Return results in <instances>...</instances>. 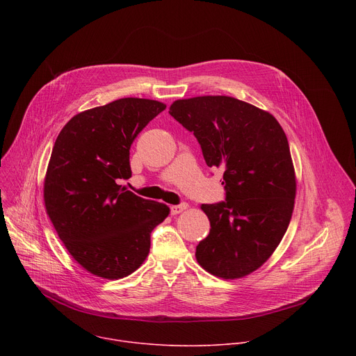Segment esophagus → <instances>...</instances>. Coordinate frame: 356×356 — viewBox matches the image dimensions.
I'll return each instance as SVG.
<instances>
[{"instance_id": "1", "label": "esophagus", "mask_w": 356, "mask_h": 356, "mask_svg": "<svg viewBox=\"0 0 356 356\" xmlns=\"http://www.w3.org/2000/svg\"><path fill=\"white\" fill-rule=\"evenodd\" d=\"M184 210H187V204H186V202H181V204H179V206H172V207H170V213H172L173 216L180 214V213H183Z\"/></svg>"}]
</instances>
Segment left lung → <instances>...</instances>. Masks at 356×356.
I'll use <instances>...</instances> for the list:
<instances>
[{"label": "left lung", "instance_id": "8db88e82", "mask_svg": "<svg viewBox=\"0 0 356 356\" xmlns=\"http://www.w3.org/2000/svg\"><path fill=\"white\" fill-rule=\"evenodd\" d=\"M169 114L197 138L207 166L224 169L225 201L202 204L210 234L195 248L202 269L239 279L261 268L291 220L296 175L276 118L227 95L177 99Z\"/></svg>", "mask_w": 356, "mask_h": 356}]
</instances>
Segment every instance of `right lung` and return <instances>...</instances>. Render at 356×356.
Masks as SVG:
<instances>
[{
  "mask_svg": "<svg viewBox=\"0 0 356 356\" xmlns=\"http://www.w3.org/2000/svg\"><path fill=\"white\" fill-rule=\"evenodd\" d=\"M166 106L120 98L74 115L60 131L46 170V213L74 261L87 272L117 280L135 272L150 249V232L166 204L118 184L129 179V149Z\"/></svg>",
  "mask_w": 356,
  "mask_h": 356,
  "instance_id": "obj_1",
  "label": "right lung"
}]
</instances>
